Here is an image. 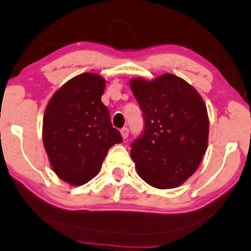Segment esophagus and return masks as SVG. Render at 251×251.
<instances>
[{
    "label": "esophagus",
    "mask_w": 251,
    "mask_h": 251,
    "mask_svg": "<svg viewBox=\"0 0 251 251\" xmlns=\"http://www.w3.org/2000/svg\"><path fill=\"white\" fill-rule=\"evenodd\" d=\"M121 134H122L123 139H126V137L129 136V130H128V128H122V129H121Z\"/></svg>",
    "instance_id": "1"
}]
</instances>
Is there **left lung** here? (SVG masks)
Listing matches in <instances>:
<instances>
[{"instance_id": "1", "label": "left lung", "mask_w": 251, "mask_h": 251, "mask_svg": "<svg viewBox=\"0 0 251 251\" xmlns=\"http://www.w3.org/2000/svg\"><path fill=\"white\" fill-rule=\"evenodd\" d=\"M130 88L144 116V131L131 144L139 176L158 189L184 183L201 163L209 121L201 96L172 74L152 80L136 77Z\"/></svg>"}]
</instances>
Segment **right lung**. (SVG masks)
<instances>
[{
	"mask_svg": "<svg viewBox=\"0 0 251 251\" xmlns=\"http://www.w3.org/2000/svg\"><path fill=\"white\" fill-rule=\"evenodd\" d=\"M105 80L83 73L52 96L43 121V144L55 174L72 185L97 176L107 151L123 141L101 101Z\"/></svg>",
	"mask_w": 251,
	"mask_h": 251,
	"instance_id": "right-lung-1",
	"label": "right lung"
}]
</instances>
